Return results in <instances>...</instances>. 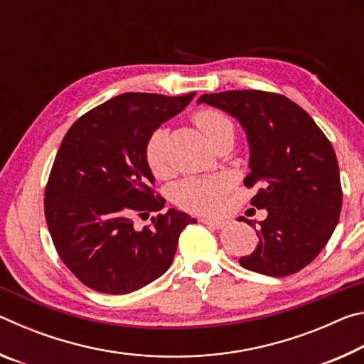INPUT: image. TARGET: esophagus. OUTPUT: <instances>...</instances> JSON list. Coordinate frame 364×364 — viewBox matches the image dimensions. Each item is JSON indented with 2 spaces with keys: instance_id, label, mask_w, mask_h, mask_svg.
Segmentation results:
<instances>
[{
  "instance_id": "obj_1",
  "label": "esophagus",
  "mask_w": 364,
  "mask_h": 364,
  "mask_svg": "<svg viewBox=\"0 0 364 364\" xmlns=\"http://www.w3.org/2000/svg\"><path fill=\"white\" fill-rule=\"evenodd\" d=\"M200 221L212 228H217V230H220V228H223L226 225V221L220 220V218H200Z\"/></svg>"
}]
</instances>
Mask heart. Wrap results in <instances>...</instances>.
Returning <instances> with one entry per match:
<instances>
[{
  "mask_svg": "<svg viewBox=\"0 0 364 364\" xmlns=\"http://www.w3.org/2000/svg\"><path fill=\"white\" fill-rule=\"evenodd\" d=\"M194 123L210 144L221 134H234L232 122L218 110H199L194 115ZM165 141H167V133L164 128H159L151 134L146 144L147 165L156 176H165L168 171ZM228 189H230V183L221 176L186 178L175 184L173 199L184 210L194 213H215L223 207Z\"/></svg>",
  "mask_w": 364,
  "mask_h": 364,
  "instance_id": "b5f03b06",
  "label": "heart"
}]
</instances>
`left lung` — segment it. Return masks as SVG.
<instances>
[{"label": "left lung", "mask_w": 364, "mask_h": 364, "mask_svg": "<svg viewBox=\"0 0 364 364\" xmlns=\"http://www.w3.org/2000/svg\"><path fill=\"white\" fill-rule=\"evenodd\" d=\"M225 110L247 134L250 204L267 208L257 249L239 263L282 278L305 268L338 223L342 186L334 147L315 120L289 97L258 90L202 95L197 104ZM255 228V226H254Z\"/></svg>", "instance_id": "obj_1"}]
</instances>
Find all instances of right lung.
I'll return each instance as SVG.
<instances>
[{
	"label": "right lung",
	"instance_id": "right-lung-1",
	"mask_svg": "<svg viewBox=\"0 0 364 364\" xmlns=\"http://www.w3.org/2000/svg\"><path fill=\"white\" fill-rule=\"evenodd\" d=\"M196 93H123L80 117L65 133L45 191V217L60 260L86 287L130 294L160 278L173 262L188 213L154 193L146 160L151 134ZM158 213L143 230L136 214Z\"/></svg>",
	"mask_w": 364,
	"mask_h": 364
}]
</instances>
